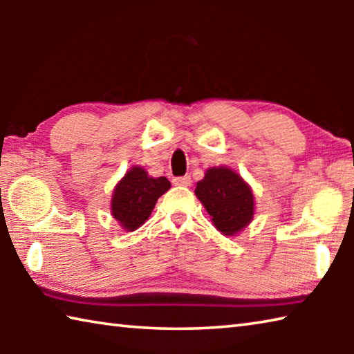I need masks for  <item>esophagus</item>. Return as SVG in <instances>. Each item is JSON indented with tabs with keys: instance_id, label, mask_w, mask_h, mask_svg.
<instances>
[{
	"instance_id": "obj_1",
	"label": "esophagus",
	"mask_w": 354,
	"mask_h": 354,
	"mask_svg": "<svg viewBox=\"0 0 354 354\" xmlns=\"http://www.w3.org/2000/svg\"><path fill=\"white\" fill-rule=\"evenodd\" d=\"M190 176H179V178H175L173 179V184L175 185H181V187H187V185H190Z\"/></svg>"
}]
</instances>
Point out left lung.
<instances>
[{
  "instance_id": "left-lung-1",
  "label": "left lung",
  "mask_w": 354,
  "mask_h": 354,
  "mask_svg": "<svg viewBox=\"0 0 354 354\" xmlns=\"http://www.w3.org/2000/svg\"><path fill=\"white\" fill-rule=\"evenodd\" d=\"M195 195L221 234L234 236L253 220V192L241 175L227 167L209 169L205 178L196 183Z\"/></svg>"
}]
</instances>
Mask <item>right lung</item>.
<instances>
[{
    "label": "right lung",
    "mask_w": 354,
    "mask_h": 354,
    "mask_svg": "<svg viewBox=\"0 0 354 354\" xmlns=\"http://www.w3.org/2000/svg\"><path fill=\"white\" fill-rule=\"evenodd\" d=\"M165 176L151 178L142 167H133L115 185L111 212L124 231H136L151 215L159 196L170 189Z\"/></svg>",
    "instance_id": "right-lung-1"
}]
</instances>
